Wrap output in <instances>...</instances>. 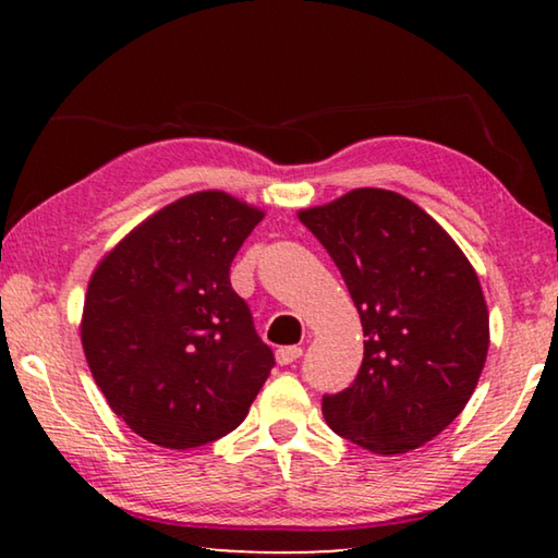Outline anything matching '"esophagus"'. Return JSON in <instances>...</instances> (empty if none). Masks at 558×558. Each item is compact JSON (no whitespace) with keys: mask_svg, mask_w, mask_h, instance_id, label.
<instances>
[{"mask_svg":"<svg viewBox=\"0 0 558 558\" xmlns=\"http://www.w3.org/2000/svg\"><path fill=\"white\" fill-rule=\"evenodd\" d=\"M300 356H302V347H280L278 352H276V359H278L280 366L298 362Z\"/></svg>","mask_w":558,"mask_h":558,"instance_id":"1","label":"esophagus"}]
</instances>
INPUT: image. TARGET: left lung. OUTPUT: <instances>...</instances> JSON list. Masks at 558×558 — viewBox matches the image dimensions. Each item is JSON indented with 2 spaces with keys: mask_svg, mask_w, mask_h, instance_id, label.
<instances>
[{
  "mask_svg": "<svg viewBox=\"0 0 558 558\" xmlns=\"http://www.w3.org/2000/svg\"><path fill=\"white\" fill-rule=\"evenodd\" d=\"M298 219L342 272L366 337L354 384L323 399L327 426L376 456L426 446L465 409L487 359L475 268L433 216L389 189H352Z\"/></svg>",
  "mask_w": 558,
  "mask_h": 558,
  "instance_id": "obj_1",
  "label": "left lung"
}]
</instances>
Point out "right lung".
Wrapping results in <instances>:
<instances>
[{
	"instance_id": "obj_1",
	"label": "right lung",
	"mask_w": 558,
	"mask_h": 558,
	"mask_svg": "<svg viewBox=\"0 0 558 558\" xmlns=\"http://www.w3.org/2000/svg\"><path fill=\"white\" fill-rule=\"evenodd\" d=\"M263 216L219 189L194 192L147 216L93 270L81 344L140 438L186 450L248 415L276 359L229 270Z\"/></svg>"
}]
</instances>
